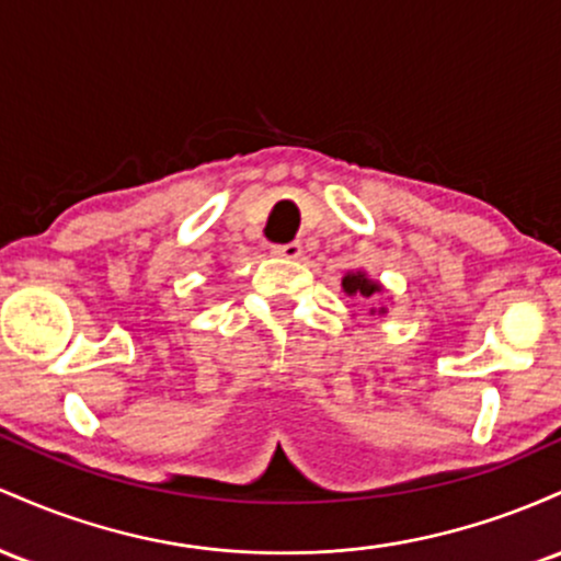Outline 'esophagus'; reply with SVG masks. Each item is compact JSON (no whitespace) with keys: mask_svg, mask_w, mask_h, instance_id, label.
Wrapping results in <instances>:
<instances>
[{"mask_svg":"<svg viewBox=\"0 0 561 561\" xmlns=\"http://www.w3.org/2000/svg\"><path fill=\"white\" fill-rule=\"evenodd\" d=\"M275 256H283V260H299L301 256V243L299 241H291V243H275V247H270Z\"/></svg>","mask_w":561,"mask_h":561,"instance_id":"obj_1","label":"esophagus"}]
</instances>
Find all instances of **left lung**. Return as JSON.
Returning <instances> with one entry per match:
<instances>
[{
	"label": "left lung",
	"mask_w": 561,
	"mask_h": 561,
	"mask_svg": "<svg viewBox=\"0 0 561 561\" xmlns=\"http://www.w3.org/2000/svg\"><path fill=\"white\" fill-rule=\"evenodd\" d=\"M342 288L350 299H370L381 291V283L370 280L365 273H347L342 278ZM383 312H387V307H379V310L370 307V314H383Z\"/></svg>",
	"instance_id": "1"
}]
</instances>
